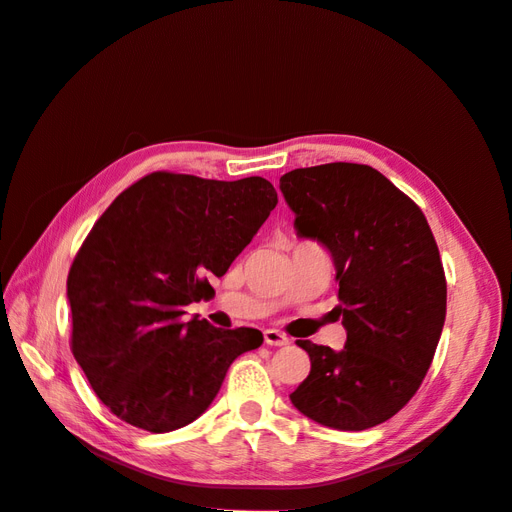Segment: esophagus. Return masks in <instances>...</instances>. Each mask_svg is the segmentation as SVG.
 Returning a JSON list of instances; mask_svg holds the SVG:
<instances>
[{"instance_id": "34e87169", "label": "esophagus", "mask_w": 512, "mask_h": 512, "mask_svg": "<svg viewBox=\"0 0 512 512\" xmlns=\"http://www.w3.org/2000/svg\"><path fill=\"white\" fill-rule=\"evenodd\" d=\"M265 344L267 346H288L290 344V339L282 333V331H277V329H267L265 331Z\"/></svg>"}]
</instances>
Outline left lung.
Wrapping results in <instances>:
<instances>
[{"label":"left lung","instance_id":"obj_1","mask_svg":"<svg viewBox=\"0 0 512 512\" xmlns=\"http://www.w3.org/2000/svg\"><path fill=\"white\" fill-rule=\"evenodd\" d=\"M301 239L329 252L342 350L299 339L309 376L290 395L312 421L363 431L389 421L421 386L446 318L440 252L423 211L376 168L333 162L280 179Z\"/></svg>","mask_w":512,"mask_h":512}]
</instances>
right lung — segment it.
Here are the masks:
<instances>
[{"label": "right lung", "instance_id": "obj_1", "mask_svg": "<svg viewBox=\"0 0 512 512\" xmlns=\"http://www.w3.org/2000/svg\"><path fill=\"white\" fill-rule=\"evenodd\" d=\"M277 205L262 177L151 173L91 228L68 273L72 352L115 416L151 433L190 425L258 329H218L183 307L209 299Z\"/></svg>", "mask_w": 512, "mask_h": 512}]
</instances>
